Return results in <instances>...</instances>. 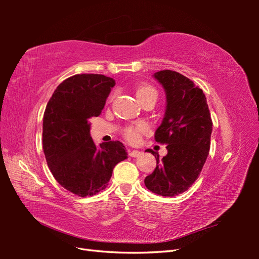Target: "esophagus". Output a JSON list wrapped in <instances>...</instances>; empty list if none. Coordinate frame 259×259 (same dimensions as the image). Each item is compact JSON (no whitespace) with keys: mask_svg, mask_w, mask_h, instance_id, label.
Wrapping results in <instances>:
<instances>
[{"mask_svg":"<svg viewBox=\"0 0 259 259\" xmlns=\"http://www.w3.org/2000/svg\"><path fill=\"white\" fill-rule=\"evenodd\" d=\"M128 153L130 157H139L141 155V152L139 150H133V149H128Z\"/></svg>","mask_w":259,"mask_h":259,"instance_id":"esophagus-1","label":"esophagus"}]
</instances>
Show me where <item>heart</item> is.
Listing matches in <instances>:
<instances>
[{"mask_svg":"<svg viewBox=\"0 0 259 259\" xmlns=\"http://www.w3.org/2000/svg\"><path fill=\"white\" fill-rule=\"evenodd\" d=\"M136 96L138 98V100H142V99L148 98V97H155L157 98V92L156 90L153 89L152 87L149 85H144V87H140L138 90L136 92ZM147 130V126L144 124H139V125H136V126H130V128L126 129L124 131V136L125 138L128 139L131 142H135L138 140L140 134L145 133Z\"/></svg>","mask_w":259,"mask_h":259,"instance_id":"obj_1","label":"heart"}]
</instances>
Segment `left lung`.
I'll use <instances>...</instances> for the list:
<instances>
[{
    "label": "left lung",
    "mask_w": 259,
    "mask_h": 259,
    "mask_svg": "<svg viewBox=\"0 0 259 259\" xmlns=\"http://www.w3.org/2000/svg\"><path fill=\"white\" fill-rule=\"evenodd\" d=\"M166 93V111L155 139L166 144L162 159L153 153L157 167L147 176L145 185L163 197L183 194L199 177L210 148L212 122L205 93L190 79L176 71L153 74Z\"/></svg>",
    "instance_id": "left-lung-1"
}]
</instances>
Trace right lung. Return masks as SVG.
I'll return each instance as SVG.
<instances>
[{
	"mask_svg": "<svg viewBox=\"0 0 259 259\" xmlns=\"http://www.w3.org/2000/svg\"><path fill=\"white\" fill-rule=\"evenodd\" d=\"M115 81L102 74H75L60 83L43 115V151L53 177L72 194L96 195L108 186L125 147L110 141L98 147L89 119L98 117Z\"/></svg>",
	"mask_w": 259,
	"mask_h": 259,
	"instance_id": "right-lung-1",
	"label": "right lung"
}]
</instances>
